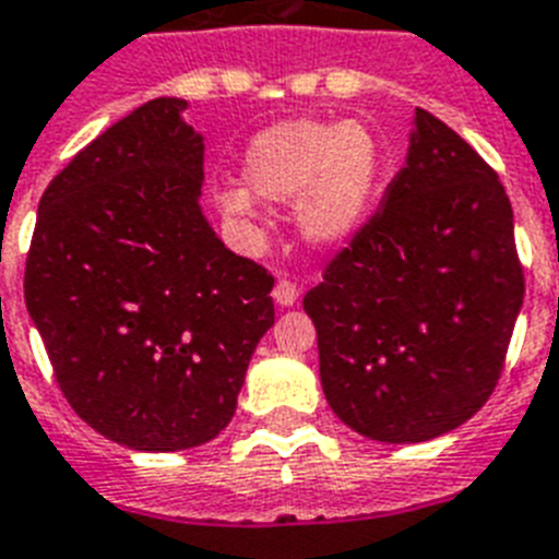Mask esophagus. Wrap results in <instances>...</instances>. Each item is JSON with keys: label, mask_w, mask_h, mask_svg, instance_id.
Instances as JSON below:
<instances>
[{"label": "esophagus", "mask_w": 559, "mask_h": 559, "mask_svg": "<svg viewBox=\"0 0 559 559\" xmlns=\"http://www.w3.org/2000/svg\"><path fill=\"white\" fill-rule=\"evenodd\" d=\"M271 297H274V302L280 308H290L299 299V290L297 285L288 283V280H280V283L274 285V290H271Z\"/></svg>", "instance_id": "obj_1"}]
</instances>
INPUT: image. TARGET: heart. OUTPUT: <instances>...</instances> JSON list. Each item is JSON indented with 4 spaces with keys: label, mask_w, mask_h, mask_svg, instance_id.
I'll use <instances>...</instances> for the list:
<instances>
[{
    "label": "heart",
    "mask_w": 559,
    "mask_h": 559,
    "mask_svg": "<svg viewBox=\"0 0 559 559\" xmlns=\"http://www.w3.org/2000/svg\"><path fill=\"white\" fill-rule=\"evenodd\" d=\"M246 188L216 193V207L234 228H251L265 202H294L297 237L311 248L348 242L366 219L382 177L380 142L366 122L283 119L251 140L242 159Z\"/></svg>",
    "instance_id": "b5f03b06"
}]
</instances>
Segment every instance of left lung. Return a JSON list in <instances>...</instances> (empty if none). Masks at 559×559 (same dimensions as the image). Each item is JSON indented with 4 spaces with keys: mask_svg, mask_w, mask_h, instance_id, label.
Instances as JSON below:
<instances>
[{
    "mask_svg": "<svg viewBox=\"0 0 559 559\" xmlns=\"http://www.w3.org/2000/svg\"><path fill=\"white\" fill-rule=\"evenodd\" d=\"M523 290L506 188L417 108L380 211L302 299L331 412L400 445L463 426L500 380Z\"/></svg>",
    "mask_w": 559,
    "mask_h": 559,
    "instance_id": "obj_1",
    "label": "left lung"
}]
</instances>
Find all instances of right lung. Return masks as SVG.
Here are the masks:
<instances>
[{
	"instance_id": "1",
	"label": "right lung",
	"mask_w": 559,
	"mask_h": 559,
	"mask_svg": "<svg viewBox=\"0 0 559 559\" xmlns=\"http://www.w3.org/2000/svg\"><path fill=\"white\" fill-rule=\"evenodd\" d=\"M151 99L41 193L25 306L71 408L133 451L214 440L274 325V276L202 214L205 136Z\"/></svg>"
}]
</instances>
